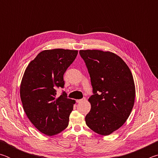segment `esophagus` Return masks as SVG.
<instances>
[{
    "label": "esophagus",
    "instance_id": "1",
    "mask_svg": "<svg viewBox=\"0 0 158 158\" xmlns=\"http://www.w3.org/2000/svg\"><path fill=\"white\" fill-rule=\"evenodd\" d=\"M85 98H82V99H80V100H77V103H80V102H81L85 101Z\"/></svg>",
    "mask_w": 158,
    "mask_h": 158
}]
</instances>
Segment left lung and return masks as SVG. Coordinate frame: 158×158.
Masks as SVG:
<instances>
[{
    "instance_id": "8db88e82",
    "label": "left lung",
    "mask_w": 158,
    "mask_h": 158,
    "mask_svg": "<svg viewBox=\"0 0 158 158\" xmlns=\"http://www.w3.org/2000/svg\"><path fill=\"white\" fill-rule=\"evenodd\" d=\"M90 74L93 95L91 109L85 118L88 127L109 135L125 123L132 110L135 86L130 68L121 57L110 52L80 50Z\"/></svg>"
}]
</instances>
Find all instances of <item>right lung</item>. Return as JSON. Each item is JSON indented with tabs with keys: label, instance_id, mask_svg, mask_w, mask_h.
I'll use <instances>...</instances> for the list:
<instances>
[{
	"label": "right lung",
	"instance_id": "right-lung-1",
	"mask_svg": "<svg viewBox=\"0 0 158 158\" xmlns=\"http://www.w3.org/2000/svg\"><path fill=\"white\" fill-rule=\"evenodd\" d=\"M78 51L55 49L42 51L28 64L20 85V97L26 116L40 132L57 135L68 127L75 101L63 91V74L75 59Z\"/></svg>",
	"mask_w": 158,
	"mask_h": 158
}]
</instances>
